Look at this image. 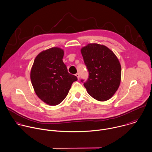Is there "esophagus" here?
I'll return each mask as SVG.
<instances>
[{"label":"esophagus","instance_id":"1","mask_svg":"<svg viewBox=\"0 0 152 152\" xmlns=\"http://www.w3.org/2000/svg\"><path fill=\"white\" fill-rule=\"evenodd\" d=\"M75 75H76V77H77L78 79L80 78V74H79V73H77V74H75Z\"/></svg>","mask_w":152,"mask_h":152}]
</instances>
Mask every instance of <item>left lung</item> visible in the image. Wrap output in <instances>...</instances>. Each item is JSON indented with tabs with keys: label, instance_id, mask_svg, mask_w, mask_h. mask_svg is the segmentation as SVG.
Returning a JSON list of instances; mask_svg holds the SVG:
<instances>
[{
	"label": "left lung",
	"instance_id": "8db88e82",
	"mask_svg": "<svg viewBox=\"0 0 152 152\" xmlns=\"http://www.w3.org/2000/svg\"><path fill=\"white\" fill-rule=\"evenodd\" d=\"M81 53L88 71L84 83L88 94L99 101L110 99L121 81L122 69L117 56L107 47L95 43L83 47Z\"/></svg>",
	"mask_w": 152,
	"mask_h": 152
}]
</instances>
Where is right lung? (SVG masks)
Masks as SVG:
<instances>
[{"label":"right lung","mask_w":152,"mask_h":152,"mask_svg":"<svg viewBox=\"0 0 152 152\" xmlns=\"http://www.w3.org/2000/svg\"><path fill=\"white\" fill-rule=\"evenodd\" d=\"M64 51L53 47L36 57L30 71V80L38 98L49 105L61 103L68 94L76 76L68 72L63 62Z\"/></svg>","instance_id":"right-lung-1"}]
</instances>
